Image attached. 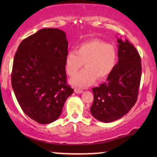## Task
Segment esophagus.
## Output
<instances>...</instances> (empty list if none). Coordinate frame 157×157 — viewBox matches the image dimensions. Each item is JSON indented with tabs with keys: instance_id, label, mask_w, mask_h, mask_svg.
<instances>
[{
	"instance_id": "34e87169",
	"label": "esophagus",
	"mask_w": 157,
	"mask_h": 157,
	"mask_svg": "<svg viewBox=\"0 0 157 157\" xmlns=\"http://www.w3.org/2000/svg\"><path fill=\"white\" fill-rule=\"evenodd\" d=\"M75 92L77 93V94H81V93L83 92V91H82V89H78V88H75Z\"/></svg>"
}]
</instances>
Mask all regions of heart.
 <instances>
[{"label": "heart", "instance_id": "heart-1", "mask_svg": "<svg viewBox=\"0 0 157 157\" xmlns=\"http://www.w3.org/2000/svg\"><path fill=\"white\" fill-rule=\"evenodd\" d=\"M116 48L100 40H91L81 44L77 50H71L66 56V69L74 76L84 65L86 66L75 75L71 82L80 87H87L99 80L107 77L115 67Z\"/></svg>", "mask_w": 157, "mask_h": 157}]
</instances>
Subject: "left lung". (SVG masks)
<instances>
[{"instance_id": "left-lung-1", "label": "left lung", "mask_w": 157, "mask_h": 157, "mask_svg": "<svg viewBox=\"0 0 157 157\" xmlns=\"http://www.w3.org/2000/svg\"><path fill=\"white\" fill-rule=\"evenodd\" d=\"M118 63L106 82L92 89L90 111L99 121L110 122L128 112L137 100L142 74L141 58L128 40L117 39Z\"/></svg>"}]
</instances>
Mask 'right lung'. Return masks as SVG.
I'll use <instances>...</instances> for the list:
<instances>
[{
  "label": "right lung",
  "mask_w": 157,
  "mask_h": 157,
  "mask_svg": "<svg viewBox=\"0 0 157 157\" xmlns=\"http://www.w3.org/2000/svg\"><path fill=\"white\" fill-rule=\"evenodd\" d=\"M68 44L62 30L42 29L23 40L15 53L12 89L23 112L38 123L57 120L74 91L66 83Z\"/></svg>",
  "instance_id": "right-lung-1"
}]
</instances>
